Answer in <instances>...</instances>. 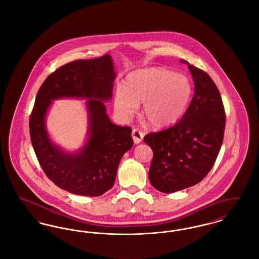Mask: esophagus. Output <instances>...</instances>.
<instances>
[{"label": "esophagus", "instance_id": "34e87169", "mask_svg": "<svg viewBox=\"0 0 259 259\" xmlns=\"http://www.w3.org/2000/svg\"><path fill=\"white\" fill-rule=\"evenodd\" d=\"M132 136H133V138H134L135 143H136V144H138V143H140V142H141V140L143 139L144 134H143L140 130H138V128H134V130H133V134H132Z\"/></svg>", "mask_w": 259, "mask_h": 259}]
</instances>
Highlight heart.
<instances>
[{
    "instance_id": "b5f03b06",
    "label": "heart",
    "mask_w": 259,
    "mask_h": 259,
    "mask_svg": "<svg viewBox=\"0 0 259 259\" xmlns=\"http://www.w3.org/2000/svg\"><path fill=\"white\" fill-rule=\"evenodd\" d=\"M192 87L188 78L162 68L137 70L128 74L123 89L114 97L116 110L124 118L136 113L143 103L142 115L157 128L167 127L182 117L188 106Z\"/></svg>"
}]
</instances>
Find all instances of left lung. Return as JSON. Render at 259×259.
I'll return each instance as SVG.
<instances>
[{"instance_id":"1","label":"left lung","mask_w":259,"mask_h":259,"mask_svg":"<svg viewBox=\"0 0 259 259\" xmlns=\"http://www.w3.org/2000/svg\"><path fill=\"white\" fill-rule=\"evenodd\" d=\"M195 82L190 105L176 124L150 133L144 141L153 150L149 179L157 190L172 193L201 182L221 148L226 115L221 96L204 70L186 60Z\"/></svg>"}]
</instances>
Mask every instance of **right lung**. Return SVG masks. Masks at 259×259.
Returning <instances> with one entry per match:
<instances>
[{
  "instance_id": "obj_1",
  "label": "right lung",
  "mask_w": 259,
  "mask_h": 259,
  "mask_svg": "<svg viewBox=\"0 0 259 259\" xmlns=\"http://www.w3.org/2000/svg\"><path fill=\"white\" fill-rule=\"evenodd\" d=\"M115 77L109 55L79 59L50 74L36 96L29 120L35 154L46 176L72 194L97 197L110 190L123 154L134 145L132 128L112 123L102 101L111 98ZM61 97L91 98L87 102L90 139L78 154L58 150L45 131V113L51 100Z\"/></svg>"
}]
</instances>
